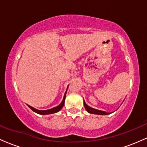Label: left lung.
Listing matches in <instances>:
<instances>
[{
    "instance_id": "8db88e82",
    "label": "left lung",
    "mask_w": 147,
    "mask_h": 147,
    "mask_svg": "<svg viewBox=\"0 0 147 147\" xmlns=\"http://www.w3.org/2000/svg\"><path fill=\"white\" fill-rule=\"evenodd\" d=\"M84 107H85L86 110L87 112H88L89 113L96 114V115H109V114L111 113H107V112H105V111L97 110V109H93V108L90 107V106H88L87 104H86L84 99Z\"/></svg>"
}]
</instances>
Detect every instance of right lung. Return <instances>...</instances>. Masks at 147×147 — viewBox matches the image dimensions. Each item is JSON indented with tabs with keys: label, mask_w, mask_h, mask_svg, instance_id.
Here are the masks:
<instances>
[{
	"label": "right lung",
	"mask_w": 147,
	"mask_h": 147,
	"mask_svg": "<svg viewBox=\"0 0 147 147\" xmlns=\"http://www.w3.org/2000/svg\"><path fill=\"white\" fill-rule=\"evenodd\" d=\"M68 88H67V90H68ZM67 90L65 91V94H64V96H63V100H62V102L61 104H59V106H56V107L55 108H52V109H48V110H43V111H41V110H38V109H34V108H33L32 106H30V105H28L29 106V108L30 109H32L34 112L38 114H40V115H49V114H52V113H57L59 112V111L61 110V109L63 108V106L64 105V102H65V95H66V92H67Z\"/></svg>",
	"instance_id": "1"
}]
</instances>
